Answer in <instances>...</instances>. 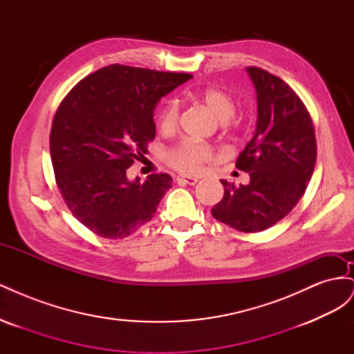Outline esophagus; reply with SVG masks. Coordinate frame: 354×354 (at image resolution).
Here are the masks:
<instances>
[{"instance_id": "1", "label": "esophagus", "mask_w": 354, "mask_h": 354, "mask_svg": "<svg viewBox=\"0 0 354 354\" xmlns=\"http://www.w3.org/2000/svg\"><path fill=\"white\" fill-rule=\"evenodd\" d=\"M176 181L178 185H189V186H194L198 183V178L195 177H183V176H178L176 178Z\"/></svg>"}]
</instances>
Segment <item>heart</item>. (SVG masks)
<instances>
[{
    "label": "heart",
    "instance_id": "1",
    "mask_svg": "<svg viewBox=\"0 0 354 354\" xmlns=\"http://www.w3.org/2000/svg\"><path fill=\"white\" fill-rule=\"evenodd\" d=\"M198 99L216 115L224 125L232 124V118L236 112V102L232 95L221 88L209 87L198 94ZM178 124V106L176 102H167L158 115V128L160 133L171 134ZM214 152L208 145L194 140H183L169 147L165 152L167 164L180 173L195 174L212 159Z\"/></svg>",
    "mask_w": 354,
    "mask_h": 354
}]
</instances>
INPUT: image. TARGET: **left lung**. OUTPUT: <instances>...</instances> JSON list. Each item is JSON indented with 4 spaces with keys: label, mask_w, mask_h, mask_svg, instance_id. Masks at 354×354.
<instances>
[{
    "label": "left lung",
    "mask_w": 354,
    "mask_h": 354,
    "mask_svg": "<svg viewBox=\"0 0 354 354\" xmlns=\"http://www.w3.org/2000/svg\"><path fill=\"white\" fill-rule=\"evenodd\" d=\"M259 118L255 134L236 159L250 185L221 180L223 199L212 217L243 233L272 227L292 211L312 178L317 145L312 116L298 94L276 75L248 66Z\"/></svg>",
    "instance_id": "1"
}]
</instances>
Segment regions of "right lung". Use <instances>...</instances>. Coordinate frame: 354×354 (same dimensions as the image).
I'll return each mask as SVG.
<instances>
[{"label": "right lung", "instance_id": "obj_1", "mask_svg": "<svg viewBox=\"0 0 354 354\" xmlns=\"http://www.w3.org/2000/svg\"><path fill=\"white\" fill-rule=\"evenodd\" d=\"M190 73L111 65L81 80L53 118L50 155L72 216L97 236L122 239L151 221L169 174L130 181L127 169L155 138V104Z\"/></svg>", "mask_w": 354, "mask_h": 354}]
</instances>
